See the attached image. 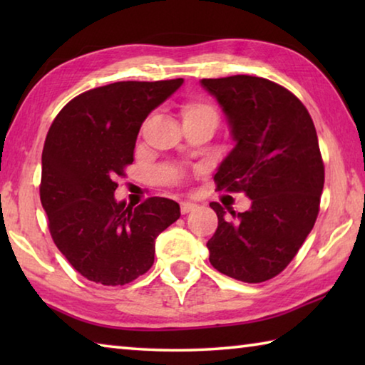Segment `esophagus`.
<instances>
[{"label": "esophagus", "mask_w": 365, "mask_h": 365, "mask_svg": "<svg viewBox=\"0 0 365 365\" xmlns=\"http://www.w3.org/2000/svg\"><path fill=\"white\" fill-rule=\"evenodd\" d=\"M195 207H196V205H193V202H188V201L180 202V212L182 214H188V212L193 211Z\"/></svg>", "instance_id": "obj_1"}]
</instances>
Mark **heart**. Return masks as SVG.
Masks as SVG:
<instances>
[{
	"instance_id": "obj_1",
	"label": "heart",
	"mask_w": 365,
	"mask_h": 365,
	"mask_svg": "<svg viewBox=\"0 0 365 365\" xmlns=\"http://www.w3.org/2000/svg\"><path fill=\"white\" fill-rule=\"evenodd\" d=\"M180 114L183 122L188 120H211L217 125L219 110L211 101L205 98H188L180 106ZM160 180L168 185H180L185 178V172L175 165H164L158 170Z\"/></svg>"
}]
</instances>
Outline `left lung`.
<instances>
[{"label": "left lung", "mask_w": 365, "mask_h": 365, "mask_svg": "<svg viewBox=\"0 0 365 365\" xmlns=\"http://www.w3.org/2000/svg\"><path fill=\"white\" fill-rule=\"evenodd\" d=\"M224 108L237 146L214 175L215 187L245 193L251 207L230 211L211 202L219 225L209 261L232 279H274L298 255L320 209L325 168L304 104L285 86L252 76L202 78Z\"/></svg>", "instance_id": "obj_1"}]
</instances>
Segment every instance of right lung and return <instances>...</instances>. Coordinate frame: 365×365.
I'll list each match as a JSON object with an SVG mask.
<instances>
[{"mask_svg": "<svg viewBox=\"0 0 365 365\" xmlns=\"http://www.w3.org/2000/svg\"><path fill=\"white\" fill-rule=\"evenodd\" d=\"M183 78L115 82L88 90L59 110L41 154L40 200L58 250L80 275L101 285H125L154 262V240L180 217L168 197L140 206L115 202L146 115Z\"/></svg>", "mask_w": 365, "mask_h": 365, "instance_id": "obj_1", "label": "right lung"}]
</instances>
